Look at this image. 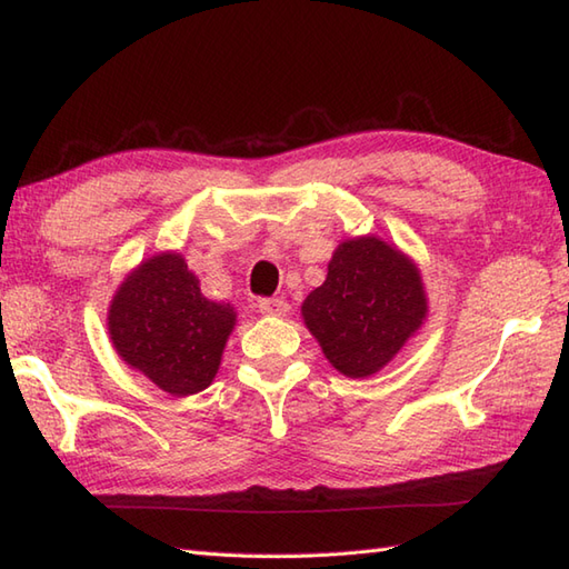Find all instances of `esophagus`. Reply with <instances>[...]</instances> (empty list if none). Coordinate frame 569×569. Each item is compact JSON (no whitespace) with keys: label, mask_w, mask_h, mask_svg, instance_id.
<instances>
[{"label":"esophagus","mask_w":569,"mask_h":569,"mask_svg":"<svg viewBox=\"0 0 569 569\" xmlns=\"http://www.w3.org/2000/svg\"><path fill=\"white\" fill-rule=\"evenodd\" d=\"M259 310L263 312V316L283 318V316H288V310H291V306H288L283 298H261L259 300Z\"/></svg>","instance_id":"obj_1"}]
</instances>
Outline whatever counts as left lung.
Here are the masks:
<instances>
[{
	"label": "left lung",
	"mask_w": 569,
	"mask_h": 569,
	"mask_svg": "<svg viewBox=\"0 0 569 569\" xmlns=\"http://www.w3.org/2000/svg\"><path fill=\"white\" fill-rule=\"evenodd\" d=\"M306 328L330 365L365 379L401 352L428 316L418 266L379 237H355L335 249L328 278L303 308Z\"/></svg>",
	"instance_id": "8db88e82"
}]
</instances>
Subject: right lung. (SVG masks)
Listing matches in <instances>:
<instances>
[{
  "label": "right lung",
  "mask_w": 569,
  "mask_h": 569,
  "mask_svg": "<svg viewBox=\"0 0 569 569\" xmlns=\"http://www.w3.org/2000/svg\"><path fill=\"white\" fill-rule=\"evenodd\" d=\"M237 312L200 293L180 253L141 261L112 298L107 328L117 355L173 396L212 383Z\"/></svg>",
  "instance_id": "add662e5"
}]
</instances>
